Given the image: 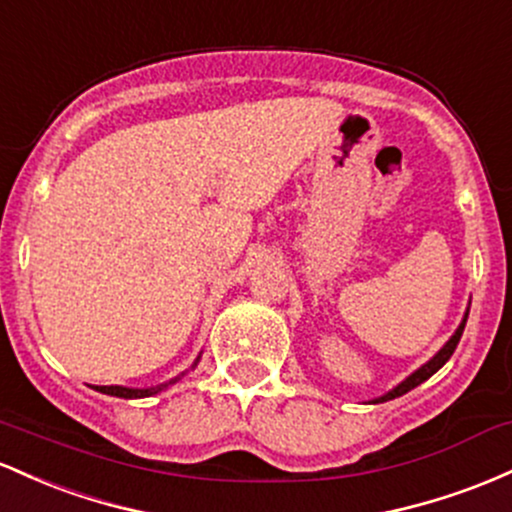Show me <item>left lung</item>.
<instances>
[{"label":"left lung","instance_id":"8db88e82","mask_svg":"<svg viewBox=\"0 0 512 512\" xmlns=\"http://www.w3.org/2000/svg\"><path fill=\"white\" fill-rule=\"evenodd\" d=\"M467 317H469V314H467ZM467 317H464V319H462V324H459V329L455 331V336H452V338H450V341H447V343H445V346H442V350H440V353H438V355H435V358H433V360H428V363H426V365H423V367H421V370H416V372H413V375H411V377H406V380H404V382H401V384H399V387H396V389H392V392H389V394H384V396H382V399H377V401H389V399H396V396H401V394L411 392V389H413V387H418V384H421V382H426L430 375H435V372H438V370H440V367H442V365H445V363H447V360H450V355H452V353H455V348H457L459 338H462V331H464V326H467Z\"/></svg>","mask_w":512,"mask_h":512}]
</instances>
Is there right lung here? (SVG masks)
<instances>
[{
    "mask_svg": "<svg viewBox=\"0 0 512 512\" xmlns=\"http://www.w3.org/2000/svg\"><path fill=\"white\" fill-rule=\"evenodd\" d=\"M164 387L166 384H162V387H152V389H128V387H94V389H99V392H103V394L120 396V399H142V396H152V394L162 392Z\"/></svg>",
    "mask_w": 512,
    "mask_h": 512,
    "instance_id": "obj_1",
    "label": "right lung"
}]
</instances>
